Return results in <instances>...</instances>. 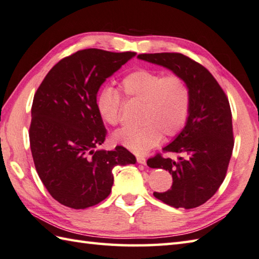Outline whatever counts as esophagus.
Returning <instances> with one entry per match:
<instances>
[{
	"label": "esophagus",
	"mask_w": 259,
	"mask_h": 259,
	"mask_svg": "<svg viewBox=\"0 0 259 259\" xmlns=\"http://www.w3.org/2000/svg\"><path fill=\"white\" fill-rule=\"evenodd\" d=\"M136 160H137V163H140V164H143V165H145L146 164V160H145V157L144 156H137L136 157Z\"/></svg>",
	"instance_id": "esophagus-1"
}]
</instances>
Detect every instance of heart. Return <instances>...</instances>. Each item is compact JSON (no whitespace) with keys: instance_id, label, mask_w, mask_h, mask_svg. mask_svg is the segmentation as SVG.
Listing matches in <instances>:
<instances>
[{"instance_id":"heart-1","label":"heart","mask_w":259,"mask_h":259,"mask_svg":"<svg viewBox=\"0 0 259 259\" xmlns=\"http://www.w3.org/2000/svg\"><path fill=\"white\" fill-rule=\"evenodd\" d=\"M128 99L142 103L139 127L116 132L115 143L144 154L162 139L178 135L187 123L191 93L181 76H164L160 71L139 69L126 75L119 86ZM122 100L115 89L107 87L96 97V109L104 123L115 126L120 122Z\"/></svg>"}]
</instances>
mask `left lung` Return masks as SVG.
Here are the masks:
<instances>
[{
  "label": "left lung",
  "instance_id": "1",
  "mask_svg": "<svg viewBox=\"0 0 259 259\" xmlns=\"http://www.w3.org/2000/svg\"><path fill=\"white\" fill-rule=\"evenodd\" d=\"M141 60L162 66L187 81L191 105L186 126L163 152L186 155L174 161L160 154L147 160L153 168H164L173 183L154 197L174 208L199 207L224 182L234 149L233 119L228 98L214 77L200 63L182 54H143Z\"/></svg>",
  "mask_w": 259,
  "mask_h": 259
}]
</instances>
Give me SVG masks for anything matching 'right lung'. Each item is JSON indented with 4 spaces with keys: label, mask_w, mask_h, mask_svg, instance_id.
I'll return each mask as SVG.
<instances>
[{
    "label": "right lung",
    "mask_w": 259,
    "mask_h": 259,
    "mask_svg": "<svg viewBox=\"0 0 259 259\" xmlns=\"http://www.w3.org/2000/svg\"><path fill=\"white\" fill-rule=\"evenodd\" d=\"M135 56L77 51L52 67L34 95L29 137L35 170L51 197L66 207L86 209L103 201L112 191L113 168L136 163L123 146L95 151L106 137L97 93Z\"/></svg>",
    "instance_id": "1"
}]
</instances>
